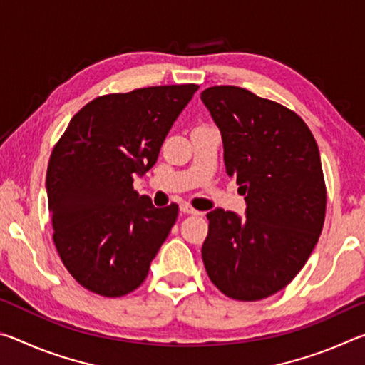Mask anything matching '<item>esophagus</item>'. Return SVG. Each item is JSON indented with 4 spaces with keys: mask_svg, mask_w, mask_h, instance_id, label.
Masks as SVG:
<instances>
[{
    "mask_svg": "<svg viewBox=\"0 0 365 365\" xmlns=\"http://www.w3.org/2000/svg\"><path fill=\"white\" fill-rule=\"evenodd\" d=\"M180 211L183 214H200V211H196L195 207H191L190 205H187V202H183V205H180Z\"/></svg>",
    "mask_w": 365,
    "mask_h": 365,
    "instance_id": "obj_1",
    "label": "esophagus"
}]
</instances>
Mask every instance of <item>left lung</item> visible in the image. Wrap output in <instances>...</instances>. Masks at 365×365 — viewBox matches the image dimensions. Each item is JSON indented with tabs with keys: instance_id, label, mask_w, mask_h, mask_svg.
Returning a JSON list of instances; mask_svg holds the SVG:
<instances>
[{
	"instance_id": "8db88e82",
	"label": "left lung",
	"mask_w": 365,
	"mask_h": 365,
	"mask_svg": "<svg viewBox=\"0 0 365 365\" xmlns=\"http://www.w3.org/2000/svg\"><path fill=\"white\" fill-rule=\"evenodd\" d=\"M201 101L220 130L227 174L246 195L245 217L207 212L202 262L228 298L264 299L294 279L322 232L319 148L299 115L240 86H211Z\"/></svg>"
}]
</instances>
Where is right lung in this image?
<instances>
[{
  "label": "right lung",
  "mask_w": 365,
  "mask_h": 365,
  "mask_svg": "<svg viewBox=\"0 0 365 365\" xmlns=\"http://www.w3.org/2000/svg\"><path fill=\"white\" fill-rule=\"evenodd\" d=\"M197 85H164L96 98L72 117L49 158L54 245L80 285L115 298L145 282L178 207H154L133 178L156 164L163 141Z\"/></svg>",
  "instance_id": "right-lung-1"
}]
</instances>
